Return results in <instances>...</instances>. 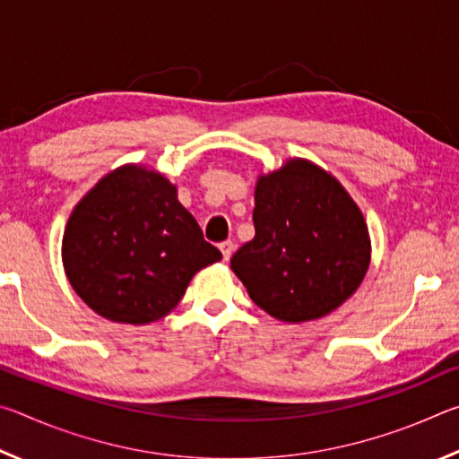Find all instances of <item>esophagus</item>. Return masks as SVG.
<instances>
[{
  "mask_svg": "<svg viewBox=\"0 0 459 459\" xmlns=\"http://www.w3.org/2000/svg\"><path fill=\"white\" fill-rule=\"evenodd\" d=\"M219 248L222 253V259L229 261L232 257V253H235V243H232V240H224V243L219 245Z\"/></svg>",
  "mask_w": 459,
  "mask_h": 459,
  "instance_id": "1",
  "label": "esophagus"
}]
</instances>
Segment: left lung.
I'll use <instances>...</instances> for the list:
<instances>
[{
  "label": "left lung",
  "instance_id": "left-lung-1",
  "mask_svg": "<svg viewBox=\"0 0 459 459\" xmlns=\"http://www.w3.org/2000/svg\"><path fill=\"white\" fill-rule=\"evenodd\" d=\"M255 237L230 269L261 309L287 324L312 322L359 290L370 265L362 211L336 178L290 158L255 186Z\"/></svg>",
  "mask_w": 459,
  "mask_h": 459
}]
</instances>
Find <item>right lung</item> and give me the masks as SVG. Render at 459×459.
Returning <instances> with one entry per match:
<instances>
[{
	"instance_id": "obj_1",
	"label": "right lung",
	"mask_w": 459,
	"mask_h": 459,
	"mask_svg": "<svg viewBox=\"0 0 459 459\" xmlns=\"http://www.w3.org/2000/svg\"><path fill=\"white\" fill-rule=\"evenodd\" d=\"M221 259L178 200L176 184L145 164H123L100 178L62 235L73 290L92 312L119 324L166 317L192 277Z\"/></svg>"
}]
</instances>
